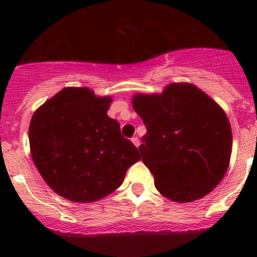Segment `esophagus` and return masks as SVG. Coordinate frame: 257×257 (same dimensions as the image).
I'll list each match as a JSON object with an SVG mask.
<instances>
[{"instance_id":"34e87169","label":"esophagus","mask_w":257,"mask_h":257,"mask_svg":"<svg viewBox=\"0 0 257 257\" xmlns=\"http://www.w3.org/2000/svg\"><path fill=\"white\" fill-rule=\"evenodd\" d=\"M131 142H133V144L135 145L136 148H138V147L140 145V142H139V139H138V138H133V139H131Z\"/></svg>"}]
</instances>
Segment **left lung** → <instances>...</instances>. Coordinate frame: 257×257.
<instances>
[{"label": "left lung", "instance_id": "left-lung-1", "mask_svg": "<svg viewBox=\"0 0 257 257\" xmlns=\"http://www.w3.org/2000/svg\"><path fill=\"white\" fill-rule=\"evenodd\" d=\"M131 103L147 127L139 151L157 190L179 203L212 192L231 156L233 136L224 109L188 82L169 83L161 94L138 92Z\"/></svg>", "mask_w": 257, "mask_h": 257}]
</instances>
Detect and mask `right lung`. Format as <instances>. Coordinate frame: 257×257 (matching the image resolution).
Listing matches in <instances>:
<instances>
[{"mask_svg":"<svg viewBox=\"0 0 257 257\" xmlns=\"http://www.w3.org/2000/svg\"><path fill=\"white\" fill-rule=\"evenodd\" d=\"M112 101L113 96H99L88 87H64L32 115V160L63 198L99 201L121 187L128 167L142 160L106 114Z\"/></svg>","mask_w":257,"mask_h":257,"instance_id":"right-lung-1","label":"right lung"}]
</instances>
